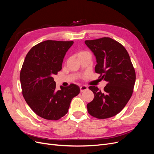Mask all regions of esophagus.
<instances>
[{
  "label": "esophagus",
  "mask_w": 154,
  "mask_h": 154,
  "mask_svg": "<svg viewBox=\"0 0 154 154\" xmlns=\"http://www.w3.org/2000/svg\"><path fill=\"white\" fill-rule=\"evenodd\" d=\"M87 89H88V87L87 86H85V85H82V86L80 87V91L82 92H83L84 91L87 90Z\"/></svg>",
  "instance_id": "esophagus-1"
}]
</instances>
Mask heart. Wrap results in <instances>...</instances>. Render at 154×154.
<instances>
[{"instance_id":"heart-1","label":"heart","mask_w":154,"mask_h":154,"mask_svg":"<svg viewBox=\"0 0 154 154\" xmlns=\"http://www.w3.org/2000/svg\"><path fill=\"white\" fill-rule=\"evenodd\" d=\"M85 54H90L88 52H87V51H80V52L78 54V57H80V56L85 55Z\"/></svg>"}]
</instances>
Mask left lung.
<instances>
[{"instance_id": "1", "label": "left lung", "mask_w": 154, "mask_h": 154, "mask_svg": "<svg viewBox=\"0 0 154 154\" xmlns=\"http://www.w3.org/2000/svg\"><path fill=\"white\" fill-rule=\"evenodd\" d=\"M94 54L95 72L107 82L103 91L95 86L88 87L94 94L87 105L88 114L98 119L118 114L132 96L136 82V72L127 51L120 43L109 37L85 40Z\"/></svg>"}]
</instances>
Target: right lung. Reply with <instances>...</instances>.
Here are the masks:
<instances>
[{
  "mask_svg": "<svg viewBox=\"0 0 154 154\" xmlns=\"http://www.w3.org/2000/svg\"><path fill=\"white\" fill-rule=\"evenodd\" d=\"M74 42L46 40L27 54L20 74L22 94L30 108L40 117L58 120L66 115L72 99L80 92L75 84L56 90L53 77L61 71L65 55Z\"/></svg>",
  "mask_w": 154,
  "mask_h": 154,
  "instance_id": "obj_1",
  "label": "right lung"
}]
</instances>
